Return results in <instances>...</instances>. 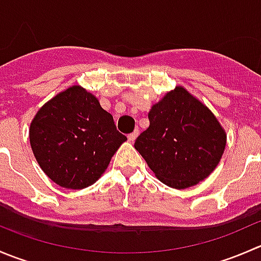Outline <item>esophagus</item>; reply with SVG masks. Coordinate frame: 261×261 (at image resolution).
<instances>
[{
	"label": "esophagus",
	"instance_id": "obj_1",
	"mask_svg": "<svg viewBox=\"0 0 261 261\" xmlns=\"http://www.w3.org/2000/svg\"><path fill=\"white\" fill-rule=\"evenodd\" d=\"M139 133H140V131H139V128H135V131H134V133L128 134V135H127V139H128V141H135V139L138 138Z\"/></svg>",
	"mask_w": 261,
	"mask_h": 261
}]
</instances>
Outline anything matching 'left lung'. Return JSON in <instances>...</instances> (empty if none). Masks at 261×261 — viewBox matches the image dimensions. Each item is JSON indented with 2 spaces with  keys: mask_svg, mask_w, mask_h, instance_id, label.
Masks as SVG:
<instances>
[{
  "mask_svg": "<svg viewBox=\"0 0 261 261\" xmlns=\"http://www.w3.org/2000/svg\"><path fill=\"white\" fill-rule=\"evenodd\" d=\"M149 127L135 149L158 179L172 188H188L208 177L226 145V134L204 105L181 87L150 110Z\"/></svg>",
  "mask_w": 261,
  "mask_h": 261,
  "instance_id": "1",
  "label": "left lung"
}]
</instances>
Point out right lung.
<instances>
[{
	"instance_id": "obj_1",
	"label": "right lung",
	"mask_w": 261,
	"mask_h": 261,
	"mask_svg": "<svg viewBox=\"0 0 261 261\" xmlns=\"http://www.w3.org/2000/svg\"><path fill=\"white\" fill-rule=\"evenodd\" d=\"M127 140L98 99L73 86L44 105L30 126V144L46 175L70 189L92 186Z\"/></svg>"
}]
</instances>
